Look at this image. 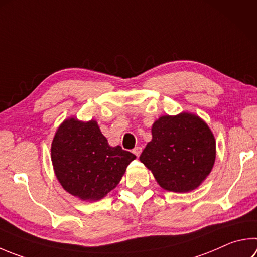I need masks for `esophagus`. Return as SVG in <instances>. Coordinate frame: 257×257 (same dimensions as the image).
Segmentation results:
<instances>
[{
    "label": "esophagus",
    "instance_id": "esophagus-1",
    "mask_svg": "<svg viewBox=\"0 0 257 257\" xmlns=\"http://www.w3.org/2000/svg\"><path fill=\"white\" fill-rule=\"evenodd\" d=\"M133 153H134L135 155H136L137 157H139V155H141V153H142V147H139V146L135 147V148L133 149Z\"/></svg>",
    "mask_w": 257,
    "mask_h": 257
}]
</instances>
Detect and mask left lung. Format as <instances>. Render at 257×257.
I'll return each instance as SVG.
<instances>
[{"label": "left lung", "instance_id": "8db88e82", "mask_svg": "<svg viewBox=\"0 0 257 257\" xmlns=\"http://www.w3.org/2000/svg\"><path fill=\"white\" fill-rule=\"evenodd\" d=\"M152 135L139 160L157 183L172 192L197 189L216 158V142L207 123L191 113L164 115L154 122Z\"/></svg>", "mask_w": 257, "mask_h": 257}]
</instances>
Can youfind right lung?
<instances>
[{
  "label": "right lung",
  "mask_w": 257,
  "mask_h": 257,
  "mask_svg": "<svg viewBox=\"0 0 257 257\" xmlns=\"http://www.w3.org/2000/svg\"><path fill=\"white\" fill-rule=\"evenodd\" d=\"M136 156L111 147L96 121L68 119L51 144V161L63 188L82 200H100L113 190Z\"/></svg>",
  "instance_id": "1"
}]
</instances>
